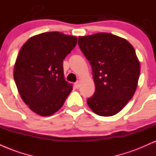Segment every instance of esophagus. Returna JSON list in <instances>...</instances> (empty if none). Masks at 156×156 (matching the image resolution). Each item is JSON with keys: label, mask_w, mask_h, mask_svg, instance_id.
I'll use <instances>...</instances> for the list:
<instances>
[{"label": "esophagus", "mask_w": 156, "mask_h": 156, "mask_svg": "<svg viewBox=\"0 0 156 156\" xmlns=\"http://www.w3.org/2000/svg\"><path fill=\"white\" fill-rule=\"evenodd\" d=\"M80 87V81L79 80H78V81H76V83H75V87H76V89H78Z\"/></svg>", "instance_id": "esophagus-1"}]
</instances>
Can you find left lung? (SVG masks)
Returning <instances> with one entry per match:
<instances>
[{"label": "left lung", "instance_id": "1", "mask_svg": "<svg viewBox=\"0 0 156 156\" xmlns=\"http://www.w3.org/2000/svg\"><path fill=\"white\" fill-rule=\"evenodd\" d=\"M78 45L92 68L95 92L87 104L98 115L119 113L133 98L140 75L135 50L125 39L108 33L78 37Z\"/></svg>", "mask_w": 156, "mask_h": 156}]
</instances>
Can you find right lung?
<instances>
[{"label": "right lung", "mask_w": 156, "mask_h": 156, "mask_svg": "<svg viewBox=\"0 0 156 156\" xmlns=\"http://www.w3.org/2000/svg\"><path fill=\"white\" fill-rule=\"evenodd\" d=\"M76 44L75 36L53 31L34 36L20 48L14 79L23 101L36 114H55L72 91L73 84L64 78L63 60Z\"/></svg>", "instance_id": "1"}]
</instances>
